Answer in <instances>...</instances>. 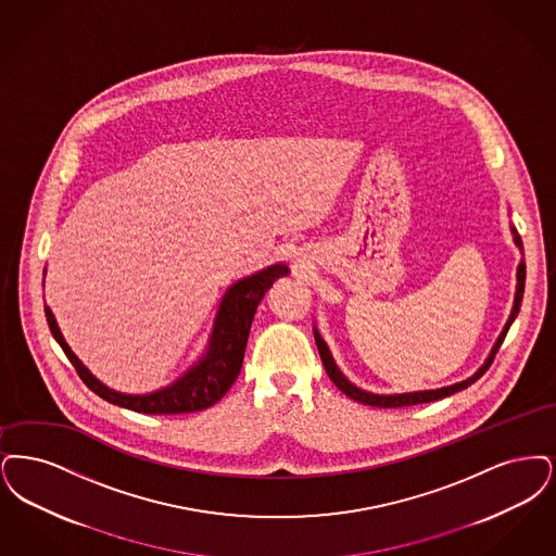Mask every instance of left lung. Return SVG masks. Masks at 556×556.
Here are the masks:
<instances>
[{
	"label": "left lung",
	"instance_id": "obj_1",
	"mask_svg": "<svg viewBox=\"0 0 556 556\" xmlns=\"http://www.w3.org/2000/svg\"><path fill=\"white\" fill-rule=\"evenodd\" d=\"M513 235H515V242H517V247H523L521 237H519L515 230H513ZM523 289H526V262H521V264H519V269H517V292H515V305H513V312H510V317H508L507 326H505L503 334H501L498 340H496V344H494V349H492L490 357H488L482 367L478 369V374H473L471 378L463 380L459 384L438 388V390H424V392H407V394H371V392H365V390H359V388L353 387V384H351V382L340 374L339 367L334 365L332 357H330V351H328L326 342L321 340V337H319V334H317V330H315V342H317V349H319V357H321V363H324L326 374L330 376V380H332V382L337 384V388L342 390L349 399H353V401H357V403L369 405V407H382V409H392V407H409V405H419V403H432V401H438V399L451 396V394L459 392L463 388L471 387L476 380H480L483 374L488 371V367H490L492 362H494V357H496V353H498V349H501L503 340L507 337L510 324L515 321V317H517L519 309H521Z\"/></svg>",
	"mask_w": 556,
	"mask_h": 556
}]
</instances>
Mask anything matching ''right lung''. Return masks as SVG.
Listing matches in <instances>:
<instances>
[{"mask_svg": "<svg viewBox=\"0 0 556 556\" xmlns=\"http://www.w3.org/2000/svg\"><path fill=\"white\" fill-rule=\"evenodd\" d=\"M287 274H289V267L276 264L255 276L244 278L228 290L217 312L216 328H214L207 355L176 384L151 394H122L112 388L103 387L71 351V346L60 334V328L49 307H46V317H48L49 330L53 339L58 340V344L73 363L80 380L103 401L124 409L149 413V415L193 413V410H203L216 405L217 401L235 384V380L241 374L244 346H247L251 321L257 312V305L262 303L269 287Z\"/></svg>", "mask_w": 556, "mask_h": 556, "instance_id": "obj_1", "label": "right lung"}]
</instances>
